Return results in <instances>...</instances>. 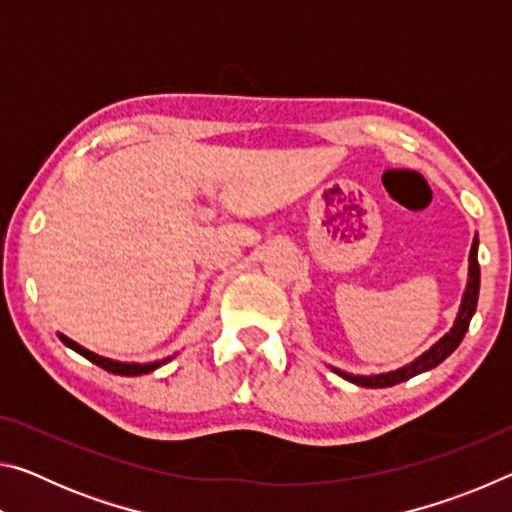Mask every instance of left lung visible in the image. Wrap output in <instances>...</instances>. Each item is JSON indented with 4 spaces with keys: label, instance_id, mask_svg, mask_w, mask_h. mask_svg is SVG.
Segmentation results:
<instances>
[{
    "label": "left lung",
    "instance_id": "8db88e82",
    "mask_svg": "<svg viewBox=\"0 0 512 512\" xmlns=\"http://www.w3.org/2000/svg\"><path fill=\"white\" fill-rule=\"evenodd\" d=\"M479 284H481V268H479V235H474L472 248H470V266H467V284L461 298V307H458V314L454 318V325L449 332L431 345L427 352H422L418 359H413L406 366L397 368V370H388V372H379V375H352V372H345L339 368H332L336 375L343 377L345 381H352L357 386H366V388H386V386H395L402 384V381L411 379L420 372H427L431 368H436L438 363H443L449 354H452L458 345H461L463 336L470 327V320L476 311V302H479Z\"/></svg>",
    "mask_w": 512,
    "mask_h": 512
}]
</instances>
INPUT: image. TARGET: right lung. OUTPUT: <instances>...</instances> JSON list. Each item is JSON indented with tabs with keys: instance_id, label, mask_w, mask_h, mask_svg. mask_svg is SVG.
Wrapping results in <instances>:
<instances>
[{
	"instance_id": "1",
	"label": "right lung",
	"mask_w": 512,
	"mask_h": 512,
	"mask_svg": "<svg viewBox=\"0 0 512 512\" xmlns=\"http://www.w3.org/2000/svg\"><path fill=\"white\" fill-rule=\"evenodd\" d=\"M58 339L63 341L67 348H72L74 352H79L81 357H85L88 361H92V363H97L99 368H103V370H108V372H112V375H124V377H137V375H149V372H153V370H158L160 366H164V363H169L173 357H176V354H173V357H164V359H158V361H149V363H131V361H115V359H108V357H101V354H94V352H90L88 348H83V345H79L76 341H72L69 339V336H65V334H60L58 332Z\"/></svg>"
}]
</instances>
